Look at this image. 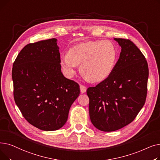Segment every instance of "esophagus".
Listing matches in <instances>:
<instances>
[{
  "label": "esophagus",
  "mask_w": 160,
  "mask_h": 160,
  "mask_svg": "<svg viewBox=\"0 0 160 160\" xmlns=\"http://www.w3.org/2000/svg\"><path fill=\"white\" fill-rule=\"evenodd\" d=\"M80 91L82 92V93H85V92L86 91V89H87V88H86V87L85 86L82 85V84L80 86Z\"/></svg>",
  "instance_id": "obj_1"
}]
</instances>
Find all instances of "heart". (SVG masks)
I'll return each instance as SVG.
<instances>
[{"label":"heart","instance_id":"1","mask_svg":"<svg viewBox=\"0 0 160 160\" xmlns=\"http://www.w3.org/2000/svg\"><path fill=\"white\" fill-rule=\"evenodd\" d=\"M117 57V50L110 41H95L71 47L60 63L69 76H72L78 65L81 72L92 82L106 79L112 72Z\"/></svg>","mask_w":160,"mask_h":160}]
</instances>
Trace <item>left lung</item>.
Returning a JSON list of instances; mask_svg holds the SVG:
<instances>
[{"mask_svg":"<svg viewBox=\"0 0 160 160\" xmlns=\"http://www.w3.org/2000/svg\"><path fill=\"white\" fill-rule=\"evenodd\" d=\"M121 47L118 61L108 77L87 89L90 119L101 131L112 132L132 122L145 103L148 67L132 41L115 38Z\"/></svg>","mask_w":160,"mask_h":160,"instance_id":"left-lung-1","label":"left lung"}]
</instances>
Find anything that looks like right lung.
Masks as SVG:
<instances>
[{"instance_id": "add662e5", "label": "right lung", "mask_w": 160, "mask_h": 160, "mask_svg": "<svg viewBox=\"0 0 160 160\" xmlns=\"http://www.w3.org/2000/svg\"><path fill=\"white\" fill-rule=\"evenodd\" d=\"M55 38L25 46L13 64V97L30 124L45 131L61 128L80 94L77 82L61 71Z\"/></svg>"}]
</instances>
